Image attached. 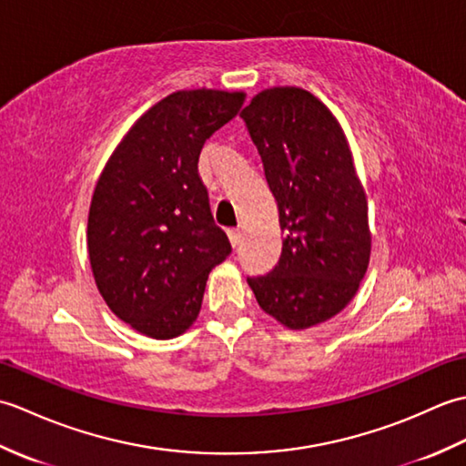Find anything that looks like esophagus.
Listing matches in <instances>:
<instances>
[{
    "label": "esophagus",
    "mask_w": 466,
    "mask_h": 466,
    "mask_svg": "<svg viewBox=\"0 0 466 466\" xmlns=\"http://www.w3.org/2000/svg\"><path fill=\"white\" fill-rule=\"evenodd\" d=\"M228 238H230L232 246L236 248V246H238V242H240V238H242V232L238 230V228H230V230H228Z\"/></svg>",
    "instance_id": "34e87169"
}]
</instances>
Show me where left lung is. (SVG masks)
Here are the masks:
<instances>
[{
	"label": "left lung",
	"instance_id": "left-lung-1",
	"mask_svg": "<svg viewBox=\"0 0 466 466\" xmlns=\"http://www.w3.org/2000/svg\"><path fill=\"white\" fill-rule=\"evenodd\" d=\"M279 206L282 254L248 279L260 309L290 330L326 322L349 304L370 260L366 192L342 126L319 97L279 86L242 114Z\"/></svg>",
	"mask_w": 466,
	"mask_h": 466
}]
</instances>
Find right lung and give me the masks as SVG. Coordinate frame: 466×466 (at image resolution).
Segmentation results:
<instances>
[{"mask_svg":"<svg viewBox=\"0 0 466 466\" xmlns=\"http://www.w3.org/2000/svg\"><path fill=\"white\" fill-rule=\"evenodd\" d=\"M244 92L180 90L144 112L97 177L87 254L117 319L156 340L196 322L208 274L232 252L198 176L204 142L240 112Z\"/></svg>","mask_w":466,"mask_h":466,"instance_id":"add662e5","label":"right lung"}]
</instances>
